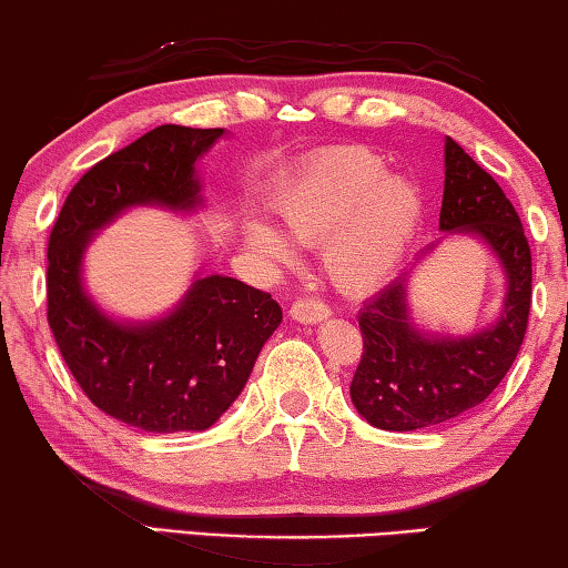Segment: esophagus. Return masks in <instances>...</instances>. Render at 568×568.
Returning a JSON list of instances; mask_svg holds the SVG:
<instances>
[{
  "instance_id": "obj_1",
  "label": "esophagus",
  "mask_w": 568,
  "mask_h": 568,
  "mask_svg": "<svg viewBox=\"0 0 568 568\" xmlns=\"http://www.w3.org/2000/svg\"><path fill=\"white\" fill-rule=\"evenodd\" d=\"M290 314H292V320L302 322V324H320L329 317V310L317 300H296L292 304Z\"/></svg>"
}]
</instances>
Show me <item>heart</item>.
<instances>
[{
    "label": "heart",
    "mask_w": 568,
    "mask_h": 568,
    "mask_svg": "<svg viewBox=\"0 0 568 568\" xmlns=\"http://www.w3.org/2000/svg\"><path fill=\"white\" fill-rule=\"evenodd\" d=\"M276 213L296 244H322L324 272L337 290L369 294L405 262L425 216V196L410 179L387 173L379 155L342 148L304 165L276 199ZM244 241L268 262H296L294 246L262 219L246 223Z\"/></svg>",
    "instance_id": "1"
}]
</instances>
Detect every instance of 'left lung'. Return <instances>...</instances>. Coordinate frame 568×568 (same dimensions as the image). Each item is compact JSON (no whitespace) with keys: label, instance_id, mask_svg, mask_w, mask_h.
Listing matches in <instances>:
<instances>
[{"label":"left lung","instance_id":"obj_1","mask_svg":"<svg viewBox=\"0 0 568 568\" xmlns=\"http://www.w3.org/2000/svg\"><path fill=\"white\" fill-rule=\"evenodd\" d=\"M440 231V240L468 235L491 251L505 274V302L494 323L468 335L433 333L417 325L409 282L416 264L437 244L372 296L359 312L365 349L349 397L357 413L379 430H423L480 405L506 377L524 342L531 310V248L514 203L453 138H445Z\"/></svg>","mask_w":568,"mask_h":568}]
</instances>
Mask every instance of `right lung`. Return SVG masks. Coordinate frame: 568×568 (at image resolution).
<instances>
[{"label":"right lung","instance_id":"add662e5","mask_svg":"<svg viewBox=\"0 0 568 568\" xmlns=\"http://www.w3.org/2000/svg\"><path fill=\"white\" fill-rule=\"evenodd\" d=\"M223 128L161 125L82 175L48 246V322L92 405L145 433H201L234 405L258 352L282 324L272 294L234 276H196L161 317L120 320L85 286L82 266L102 229L130 209H203L199 161Z\"/></svg>","mask_w":568,"mask_h":568}]
</instances>
